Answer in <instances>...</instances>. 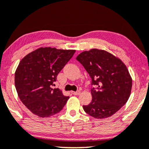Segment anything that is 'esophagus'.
<instances>
[{
	"label": "esophagus",
	"instance_id": "1",
	"mask_svg": "<svg viewBox=\"0 0 149 149\" xmlns=\"http://www.w3.org/2000/svg\"><path fill=\"white\" fill-rule=\"evenodd\" d=\"M72 93L73 94V95H80V94L81 93V91H73Z\"/></svg>",
	"mask_w": 149,
	"mask_h": 149
}]
</instances>
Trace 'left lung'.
I'll return each instance as SVG.
<instances>
[{
    "label": "left lung",
    "instance_id": "8db88e82",
    "mask_svg": "<svg viewBox=\"0 0 149 149\" xmlns=\"http://www.w3.org/2000/svg\"><path fill=\"white\" fill-rule=\"evenodd\" d=\"M76 60L91 78L92 100L84 105L86 113L95 118L111 117L126 104L131 95L132 78L121 60L104 50L92 49L82 52Z\"/></svg>",
    "mask_w": 149,
    "mask_h": 149
}]
</instances>
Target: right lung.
Wrapping results in <instances>:
<instances>
[{
	"mask_svg": "<svg viewBox=\"0 0 149 149\" xmlns=\"http://www.w3.org/2000/svg\"><path fill=\"white\" fill-rule=\"evenodd\" d=\"M75 52L40 47L20 61L15 72V86L20 100L33 114L47 118L63 109L69 97L52 86Z\"/></svg>",
	"mask_w": 149,
	"mask_h": 149,
	"instance_id": "right-lung-1",
	"label": "right lung"
}]
</instances>
